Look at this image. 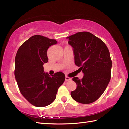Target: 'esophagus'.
Here are the masks:
<instances>
[{
    "mask_svg": "<svg viewBox=\"0 0 129 129\" xmlns=\"http://www.w3.org/2000/svg\"><path fill=\"white\" fill-rule=\"evenodd\" d=\"M71 80L72 78L68 77V76H66V77H65V81H71Z\"/></svg>",
    "mask_w": 129,
    "mask_h": 129,
    "instance_id": "esophagus-1",
    "label": "esophagus"
}]
</instances>
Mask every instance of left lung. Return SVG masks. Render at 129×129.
<instances>
[{
    "mask_svg": "<svg viewBox=\"0 0 129 129\" xmlns=\"http://www.w3.org/2000/svg\"><path fill=\"white\" fill-rule=\"evenodd\" d=\"M67 39L73 48L75 64L84 75L81 80L72 78L77 88L71 96L79 103L91 104L101 97L110 80L112 61L109 49L101 39L88 32H77Z\"/></svg>",
    "mask_w": 129,
    "mask_h": 129,
    "instance_id": "1",
    "label": "left lung"
}]
</instances>
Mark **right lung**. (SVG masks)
<instances>
[{
	"mask_svg": "<svg viewBox=\"0 0 129 129\" xmlns=\"http://www.w3.org/2000/svg\"><path fill=\"white\" fill-rule=\"evenodd\" d=\"M57 43L54 39L34 35L19 47L15 57V77L19 90L29 103L37 107L52 104L65 81V75L61 72L52 76L44 72L43 65L48 61L47 50Z\"/></svg>",
	"mask_w": 129,
	"mask_h": 129,
	"instance_id": "right-lung-1",
	"label": "right lung"
}]
</instances>
